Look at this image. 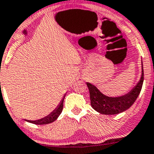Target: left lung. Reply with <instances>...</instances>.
Instances as JSON below:
<instances>
[{"instance_id":"8db88e82","label":"left lung","mask_w":154,"mask_h":154,"mask_svg":"<svg viewBox=\"0 0 154 154\" xmlns=\"http://www.w3.org/2000/svg\"><path fill=\"white\" fill-rule=\"evenodd\" d=\"M143 82V69L140 80L127 94L119 97H109L103 94L97 87L87 83L90 91V103L93 109L103 115H116L125 112L134 104L141 90Z\"/></svg>"}]
</instances>
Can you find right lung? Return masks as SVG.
<instances>
[{
  "instance_id": "obj_1",
  "label": "right lung",
  "mask_w": 154,
  "mask_h": 154,
  "mask_svg": "<svg viewBox=\"0 0 154 154\" xmlns=\"http://www.w3.org/2000/svg\"><path fill=\"white\" fill-rule=\"evenodd\" d=\"M64 97H65V95H64V98L62 99L61 103H60L59 105L57 106V108H56L55 109H54L53 112H51L49 115H48L47 116L43 118V119H38V120H35V121H30V120H26V121L28 122L32 123V124H35V125H47L54 122V121L58 118V116H60L61 112H62L63 103H64Z\"/></svg>"
}]
</instances>
